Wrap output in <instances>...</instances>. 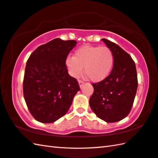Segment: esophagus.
<instances>
[{
	"label": "esophagus",
	"instance_id": "1",
	"mask_svg": "<svg viewBox=\"0 0 158 158\" xmlns=\"http://www.w3.org/2000/svg\"><path fill=\"white\" fill-rule=\"evenodd\" d=\"M78 84H79V86H80V87L81 88L82 86H83V85H84V82H82V80H78Z\"/></svg>",
	"mask_w": 158,
	"mask_h": 158
}]
</instances>
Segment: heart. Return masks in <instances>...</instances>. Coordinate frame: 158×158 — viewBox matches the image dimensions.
I'll use <instances>...</instances> for the list:
<instances>
[{
	"label": "heart",
	"instance_id": "obj_1",
	"mask_svg": "<svg viewBox=\"0 0 158 158\" xmlns=\"http://www.w3.org/2000/svg\"><path fill=\"white\" fill-rule=\"evenodd\" d=\"M114 57L112 51L106 46L84 45L77 49L73 57L66 59L69 74L78 78L85 72L93 82H100L107 78L113 68Z\"/></svg>",
	"mask_w": 158,
	"mask_h": 158
}]
</instances>
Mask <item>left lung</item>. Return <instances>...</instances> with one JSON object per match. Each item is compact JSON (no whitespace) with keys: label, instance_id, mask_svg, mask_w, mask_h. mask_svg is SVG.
Segmentation results:
<instances>
[{"label":"left lung","instance_id":"left-lung-1","mask_svg":"<svg viewBox=\"0 0 158 158\" xmlns=\"http://www.w3.org/2000/svg\"><path fill=\"white\" fill-rule=\"evenodd\" d=\"M102 41L112 51L114 66L107 78L92 84L94 92L89 99L93 112L108 123L123 119L132 107L138 87L136 65L125 50L106 39Z\"/></svg>","mask_w":158,"mask_h":158}]
</instances>
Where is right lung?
<instances>
[{
    "instance_id": "obj_1",
    "label": "right lung",
    "mask_w": 158,
    "mask_h": 158,
    "mask_svg": "<svg viewBox=\"0 0 158 158\" xmlns=\"http://www.w3.org/2000/svg\"><path fill=\"white\" fill-rule=\"evenodd\" d=\"M75 40L59 38L39 46L26 65L23 92L26 104L37 121L50 123L65 115L80 91L65 65Z\"/></svg>"
}]
</instances>
